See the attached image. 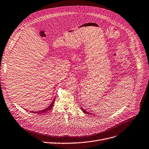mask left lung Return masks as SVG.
<instances>
[{"label":"left lung","mask_w":149,"mask_h":149,"mask_svg":"<svg viewBox=\"0 0 149 149\" xmlns=\"http://www.w3.org/2000/svg\"><path fill=\"white\" fill-rule=\"evenodd\" d=\"M81 110L83 111V112H84V113H85L86 114H88V115H93V114H92V113H90V112H87V111H86V110H84L81 107Z\"/></svg>","instance_id":"8db88e82"}]
</instances>
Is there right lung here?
<instances>
[{"instance_id":"add662e5","label":"right lung","mask_w":149,"mask_h":149,"mask_svg":"<svg viewBox=\"0 0 149 149\" xmlns=\"http://www.w3.org/2000/svg\"><path fill=\"white\" fill-rule=\"evenodd\" d=\"M55 100V97L54 98V100H53L52 103H51L47 108L44 109H42V110H41V111H35V112H34V111H31L30 112H32V113H37V114H41V113H45V112H47V111H49L50 109H51L52 108Z\"/></svg>"}]
</instances>
